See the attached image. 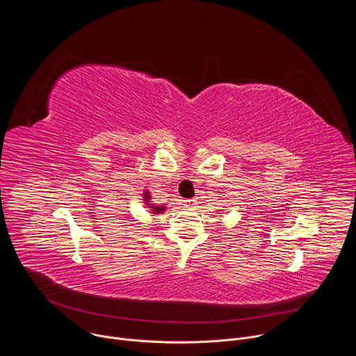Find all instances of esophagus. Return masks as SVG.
Returning a JSON list of instances; mask_svg holds the SVG:
<instances>
[{"label":"esophagus","instance_id":"1","mask_svg":"<svg viewBox=\"0 0 356 356\" xmlns=\"http://www.w3.org/2000/svg\"><path fill=\"white\" fill-rule=\"evenodd\" d=\"M195 204H197V200H194V198H188V200L183 201V206L187 209H193Z\"/></svg>","mask_w":356,"mask_h":356}]
</instances>
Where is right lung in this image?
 I'll return each instance as SVG.
<instances>
[{"mask_svg": "<svg viewBox=\"0 0 356 356\" xmlns=\"http://www.w3.org/2000/svg\"><path fill=\"white\" fill-rule=\"evenodd\" d=\"M152 200V195L147 190L143 191V201H145V206L146 209L150 210V214H163L165 210H166V206H156L154 204V202L150 201Z\"/></svg>", "mask_w": 356, "mask_h": 356, "instance_id": "add662e5", "label": "right lung"}]
</instances>
